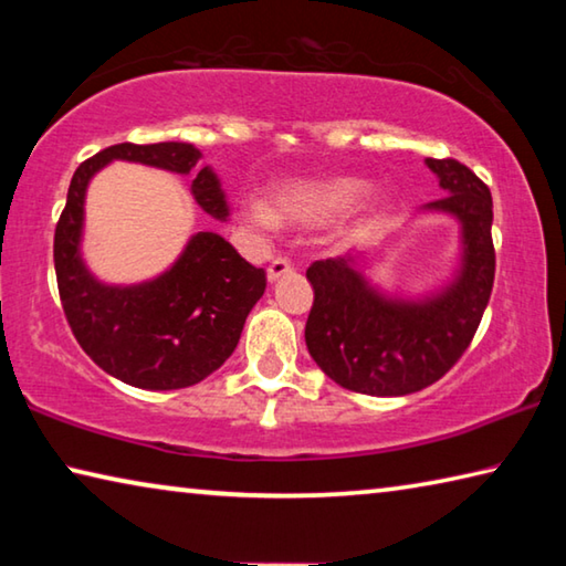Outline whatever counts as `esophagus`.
<instances>
[{"mask_svg":"<svg viewBox=\"0 0 566 566\" xmlns=\"http://www.w3.org/2000/svg\"><path fill=\"white\" fill-rule=\"evenodd\" d=\"M290 272H294L292 262L286 260V256H276V260H272V262H270V266H266V280H270V282H276V280H280V276L290 274Z\"/></svg>","mask_w":566,"mask_h":566,"instance_id":"34e87169","label":"esophagus"}]
</instances>
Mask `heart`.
Instances as JSON below:
<instances>
[{
	"instance_id": "heart-1",
	"label": "heart",
	"mask_w": 566,
	"mask_h": 566,
	"mask_svg": "<svg viewBox=\"0 0 566 566\" xmlns=\"http://www.w3.org/2000/svg\"><path fill=\"white\" fill-rule=\"evenodd\" d=\"M367 191V181L357 177H327L292 181L274 191V209L264 202L249 205V219L264 229L276 227L280 219L294 224H317L347 212ZM379 202H371L377 207Z\"/></svg>"
}]
</instances>
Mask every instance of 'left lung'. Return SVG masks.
Wrapping results in <instances>:
<instances>
[{
	"instance_id": "left-lung-1",
	"label": "left lung",
	"mask_w": 566,
	"mask_h": 566,
	"mask_svg": "<svg viewBox=\"0 0 566 566\" xmlns=\"http://www.w3.org/2000/svg\"><path fill=\"white\" fill-rule=\"evenodd\" d=\"M449 195L427 209L462 222V272L424 302L379 296L352 266V256L312 262L314 304L304 339L312 359L339 387L371 397H401L442 379L472 344L494 286L492 195L457 159L427 157Z\"/></svg>"
}]
</instances>
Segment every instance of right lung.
I'll return each instance as SVG.
<instances>
[{"label":"right lung","instance_id":"add662e5","mask_svg":"<svg viewBox=\"0 0 566 566\" xmlns=\"http://www.w3.org/2000/svg\"><path fill=\"white\" fill-rule=\"evenodd\" d=\"M199 149L187 142L112 145L76 167L54 229V272L64 317L92 361L124 385L181 389L212 375L234 352L247 314L264 294L266 272L239 256L224 237L199 232L157 280L104 286L80 260L84 191L112 159L142 161L195 175L191 195L209 217L224 219L227 202L214 171L197 169Z\"/></svg>","mask_w":566,"mask_h":566}]
</instances>
